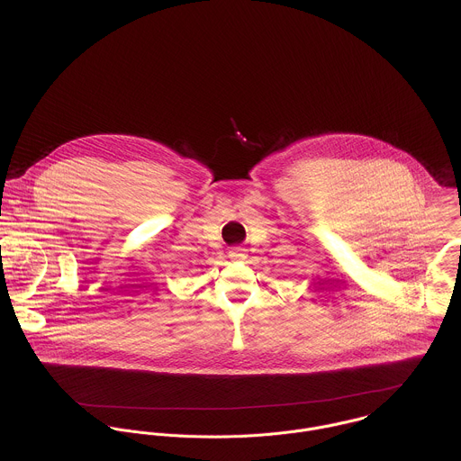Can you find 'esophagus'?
Segmentation results:
<instances>
[{
  "label": "esophagus",
  "instance_id": "34e87169",
  "mask_svg": "<svg viewBox=\"0 0 461 461\" xmlns=\"http://www.w3.org/2000/svg\"><path fill=\"white\" fill-rule=\"evenodd\" d=\"M247 256H249L247 250L241 249V247H234V249H230V252H229V258H230L232 261H245Z\"/></svg>",
  "mask_w": 461,
  "mask_h": 461
}]
</instances>
